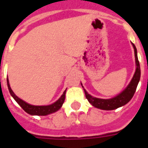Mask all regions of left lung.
Listing matches in <instances>:
<instances>
[{
	"instance_id": "obj_1",
	"label": "left lung",
	"mask_w": 148,
	"mask_h": 148,
	"mask_svg": "<svg viewBox=\"0 0 148 148\" xmlns=\"http://www.w3.org/2000/svg\"><path fill=\"white\" fill-rule=\"evenodd\" d=\"M133 45L134 49V55H135V62H136V71L134 74V77L132 80L131 81L127 87L122 91L121 94L110 99H101L94 97L93 96L88 94L86 90L84 88V94H85L86 98L88 99V101L92 104L95 108L101 109V110H111L117 109V108L122 107L127 103L133 97L136 91L137 87H138V82L140 81V64L138 61V54H137V49H136L135 45ZM82 85V84H81ZM83 87V86H82Z\"/></svg>"
}]
</instances>
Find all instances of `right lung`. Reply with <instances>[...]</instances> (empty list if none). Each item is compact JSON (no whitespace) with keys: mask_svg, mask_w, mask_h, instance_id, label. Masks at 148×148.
I'll return each mask as SVG.
<instances>
[{"mask_svg":"<svg viewBox=\"0 0 148 148\" xmlns=\"http://www.w3.org/2000/svg\"><path fill=\"white\" fill-rule=\"evenodd\" d=\"M7 82H8V87L10 91V95L14 97L15 101H17V103L19 104L24 111H26L27 114L31 115H39V116H45V115L50 114L53 112H56L57 110H58L61 108V106L63 105V103L64 102L65 99V94H66V90L64 91L63 95H61V97L58 99V101L54 102L53 103L51 104V105H47V106H35V105H31L29 103H26L25 101H24L21 99H20L19 97H17L15 94L13 92V90H11V88L9 84V81L8 79H7Z\"/></svg>","mask_w":148,"mask_h":148,"instance_id":"obj_1","label":"right lung"}]
</instances>
